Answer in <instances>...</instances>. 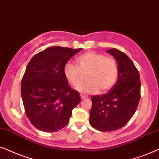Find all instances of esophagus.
<instances>
[{"label": "esophagus", "mask_w": 159, "mask_h": 159, "mask_svg": "<svg viewBox=\"0 0 159 159\" xmlns=\"http://www.w3.org/2000/svg\"><path fill=\"white\" fill-rule=\"evenodd\" d=\"M87 97H86V96H85V95L81 94V98L82 99H87Z\"/></svg>", "instance_id": "obj_1"}]
</instances>
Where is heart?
<instances>
[{"label": "heart", "mask_w": 159, "mask_h": 159, "mask_svg": "<svg viewBox=\"0 0 159 159\" xmlns=\"http://www.w3.org/2000/svg\"><path fill=\"white\" fill-rule=\"evenodd\" d=\"M78 67L67 63L64 74L67 81L74 87H78L86 75L88 82L78 89L82 94H94L99 90L105 92L116 83L118 69L116 60L112 57L94 52H89L76 59Z\"/></svg>", "instance_id": "1"}]
</instances>
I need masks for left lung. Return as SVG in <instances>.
Instances as JSON below:
<instances>
[{"label":"left lung","mask_w":159,"mask_h":159,"mask_svg":"<svg viewBox=\"0 0 159 159\" xmlns=\"http://www.w3.org/2000/svg\"><path fill=\"white\" fill-rule=\"evenodd\" d=\"M107 52L116 59L118 75L117 82L108 92L91 98L89 123L101 132L123 127L134 114L140 99L139 73L131 59L116 48H111Z\"/></svg>","instance_id":"1"}]
</instances>
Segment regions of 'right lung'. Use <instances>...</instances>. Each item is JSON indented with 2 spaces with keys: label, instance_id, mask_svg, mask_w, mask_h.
Masks as SVG:
<instances>
[{
  "label": "right lung",
  "instance_id": "right-lung-1",
  "mask_svg": "<svg viewBox=\"0 0 159 159\" xmlns=\"http://www.w3.org/2000/svg\"><path fill=\"white\" fill-rule=\"evenodd\" d=\"M81 50L52 46L33 56L27 65L21 94L27 118L38 129L54 132L64 128L81 102L64 74L66 63Z\"/></svg>",
  "mask_w": 159,
  "mask_h": 159
}]
</instances>
